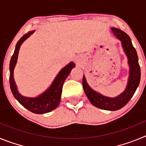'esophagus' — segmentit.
Masks as SVG:
<instances>
[{
    "instance_id": "obj_1",
    "label": "esophagus",
    "mask_w": 146,
    "mask_h": 146,
    "mask_svg": "<svg viewBox=\"0 0 146 146\" xmlns=\"http://www.w3.org/2000/svg\"><path fill=\"white\" fill-rule=\"evenodd\" d=\"M74 60H75V62L77 63V64H78L80 61V58L79 57H76L75 58H74Z\"/></svg>"
}]
</instances>
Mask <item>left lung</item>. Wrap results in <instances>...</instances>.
I'll use <instances>...</instances> for the list:
<instances>
[{"label":"left lung","instance_id":"8db88e82","mask_svg":"<svg viewBox=\"0 0 146 146\" xmlns=\"http://www.w3.org/2000/svg\"><path fill=\"white\" fill-rule=\"evenodd\" d=\"M113 35L121 42L123 51L128 58L129 66V77L126 89L123 93L114 98L108 97L94 91L86 82V77L82 78V86L89 101L94 106L105 110H117L124 107L129 102L138 87L140 80V68L136 50L131 44L130 37L123 31L111 28Z\"/></svg>","mask_w":146,"mask_h":146}]
</instances>
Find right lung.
<instances>
[{"label":"right lung","instance_id":"obj_1","mask_svg":"<svg viewBox=\"0 0 146 146\" xmlns=\"http://www.w3.org/2000/svg\"><path fill=\"white\" fill-rule=\"evenodd\" d=\"M33 32L34 31L25 33L17 43L15 52L10 60L9 83L13 95L24 108L36 114H44V113L52 111L58 106L60 101L63 84L70 73L71 70L75 66V64L73 62H70L68 65L63 68L59 72L50 88L37 97L31 98L22 96L21 94L18 92L17 88L15 82L14 69L17 61L18 54H19L20 46L25 39H27L32 33H33Z\"/></svg>","mask_w":146,"mask_h":146}]
</instances>
